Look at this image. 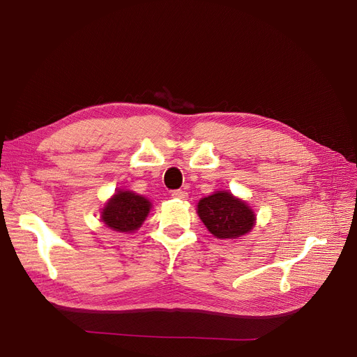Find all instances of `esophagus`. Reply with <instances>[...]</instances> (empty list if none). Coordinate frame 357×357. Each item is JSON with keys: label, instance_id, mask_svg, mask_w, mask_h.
Wrapping results in <instances>:
<instances>
[{"label": "esophagus", "instance_id": "34e87169", "mask_svg": "<svg viewBox=\"0 0 357 357\" xmlns=\"http://www.w3.org/2000/svg\"><path fill=\"white\" fill-rule=\"evenodd\" d=\"M171 197L176 198V199H188V192L185 189H177V190H172L171 192Z\"/></svg>", "mask_w": 357, "mask_h": 357}]
</instances>
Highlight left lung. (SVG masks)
I'll use <instances>...</instances> for the list:
<instances>
[{
    "label": "left lung",
    "mask_w": 357,
    "mask_h": 357,
    "mask_svg": "<svg viewBox=\"0 0 357 357\" xmlns=\"http://www.w3.org/2000/svg\"><path fill=\"white\" fill-rule=\"evenodd\" d=\"M198 215L219 240H236L253 229L255 211L231 192L219 190L198 202Z\"/></svg>",
    "instance_id": "obj_1"
}]
</instances>
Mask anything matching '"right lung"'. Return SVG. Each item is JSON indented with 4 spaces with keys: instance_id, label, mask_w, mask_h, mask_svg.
Masks as SVG:
<instances>
[{
    "instance_id": "right-lung-1",
    "label": "right lung",
    "mask_w": 357,
    "mask_h": 357,
    "mask_svg": "<svg viewBox=\"0 0 357 357\" xmlns=\"http://www.w3.org/2000/svg\"><path fill=\"white\" fill-rule=\"evenodd\" d=\"M152 204L143 195L131 190H117L107 201L101 211V220L116 232H134L146 220Z\"/></svg>"
}]
</instances>
